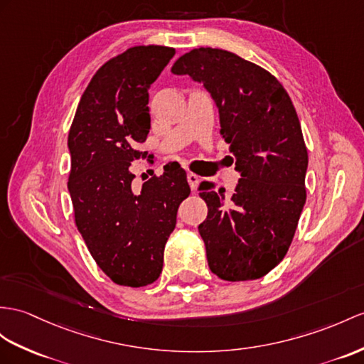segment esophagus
Instances as JSON below:
<instances>
[{
    "label": "esophagus",
    "instance_id": "esophagus-1",
    "mask_svg": "<svg viewBox=\"0 0 364 364\" xmlns=\"http://www.w3.org/2000/svg\"><path fill=\"white\" fill-rule=\"evenodd\" d=\"M187 181H188V183H190L191 190H196L198 183H199V176L194 174V173H188V174H187Z\"/></svg>",
    "mask_w": 364,
    "mask_h": 364
}]
</instances>
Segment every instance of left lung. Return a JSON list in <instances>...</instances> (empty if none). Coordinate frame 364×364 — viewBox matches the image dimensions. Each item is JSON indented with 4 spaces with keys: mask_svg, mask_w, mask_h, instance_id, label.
<instances>
[{
    "mask_svg": "<svg viewBox=\"0 0 364 364\" xmlns=\"http://www.w3.org/2000/svg\"><path fill=\"white\" fill-rule=\"evenodd\" d=\"M211 94L220 134L241 173L232 198L202 182L208 207L199 225L210 270L225 281L262 278L284 259L306 203L307 148L287 91L267 69L224 49L199 48L177 58Z\"/></svg>",
    "mask_w": 364,
    "mask_h": 364,
    "instance_id": "8db88e82",
    "label": "left lung"
}]
</instances>
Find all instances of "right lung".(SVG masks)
<instances>
[{
  "label": "right lung",
  "instance_id": "right-lung-1",
  "mask_svg": "<svg viewBox=\"0 0 364 364\" xmlns=\"http://www.w3.org/2000/svg\"><path fill=\"white\" fill-rule=\"evenodd\" d=\"M174 54V48L148 44L106 61L69 129L75 225L97 265L119 286L144 287L161 277L177 208L190 194L181 165H165L164 174L140 188L132 187L136 176L129 171L148 154L139 148L151 128L148 90Z\"/></svg>",
  "mask_w": 364,
  "mask_h": 364
}]
</instances>
